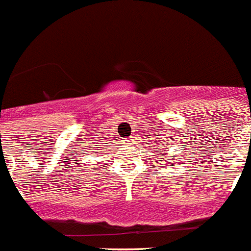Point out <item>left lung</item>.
Segmentation results:
<instances>
[{
    "mask_svg": "<svg viewBox=\"0 0 251 251\" xmlns=\"http://www.w3.org/2000/svg\"><path fill=\"white\" fill-rule=\"evenodd\" d=\"M157 149L162 150V157H163V151H164V146H163V144H162V149H160L159 146H157ZM158 155H160V154H158ZM157 162H158V160H157Z\"/></svg>",
    "mask_w": 251,
    "mask_h": 251,
    "instance_id": "obj_1",
    "label": "left lung"
}]
</instances>
